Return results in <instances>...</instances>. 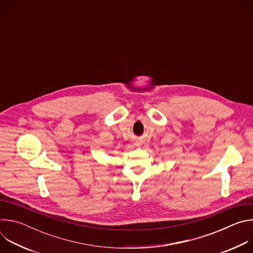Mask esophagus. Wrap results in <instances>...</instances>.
Returning a JSON list of instances; mask_svg holds the SVG:
<instances>
[{"label": "esophagus", "mask_w": 253, "mask_h": 253, "mask_svg": "<svg viewBox=\"0 0 253 253\" xmlns=\"http://www.w3.org/2000/svg\"><path fill=\"white\" fill-rule=\"evenodd\" d=\"M136 145H139V144H138V143H136Z\"/></svg>", "instance_id": "1"}]
</instances>
